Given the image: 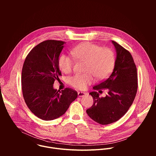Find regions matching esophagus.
<instances>
[{"instance_id":"esophagus-1","label":"esophagus","mask_w":156,"mask_h":156,"mask_svg":"<svg viewBox=\"0 0 156 156\" xmlns=\"http://www.w3.org/2000/svg\"><path fill=\"white\" fill-rule=\"evenodd\" d=\"M87 93H84V92H78V97H83L84 96H85Z\"/></svg>"}]
</instances>
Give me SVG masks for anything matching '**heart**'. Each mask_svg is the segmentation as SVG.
Listing matches in <instances>:
<instances>
[{"mask_svg": "<svg viewBox=\"0 0 156 156\" xmlns=\"http://www.w3.org/2000/svg\"><path fill=\"white\" fill-rule=\"evenodd\" d=\"M71 53L77 60L86 61L84 74L77 73L70 79V84L78 90H83L91 84L94 76L99 79L105 78L112 70L115 55L108 48H101L91 42H84L73 48ZM73 61L69 56L62 54L58 60L60 70L64 73H70L73 67Z\"/></svg>", "mask_w": 156, "mask_h": 156, "instance_id": "obj_1", "label": "heart"}]
</instances>
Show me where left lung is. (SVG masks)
<instances>
[{"label":"left lung","mask_w":156,"mask_h":156,"mask_svg":"<svg viewBox=\"0 0 156 156\" xmlns=\"http://www.w3.org/2000/svg\"><path fill=\"white\" fill-rule=\"evenodd\" d=\"M112 43L116 52L114 70L106 80L93 87L95 91L107 89L108 94L100 98L96 91L90 93L93 105L86 110L89 117L101 125L122 118L133 104L138 88L137 70L131 54L116 42Z\"/></svg>","instance_id":"8db88e82"}]
</instances>
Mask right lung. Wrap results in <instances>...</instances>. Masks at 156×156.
<instances>
[{
	"label": "right lung",
	"mask_w": 156,
	"mask_h": 156,
	"mask_svg": "<svg viewBox=\"0 0 156 156\" xmlns=\"http://www.w3.org/2000/svg\"><path fill=\"white\" fill-rule=\"evenodd\" d=\"M65 43L55 40L39 43L30 52L22 69L25 101L31 112L43 120L63 115L78 96L72 89L60 91L53 86L55 80L62 75L58 60Z\"/></svg>",
	"instance_id": "1"
}]
</instances>
